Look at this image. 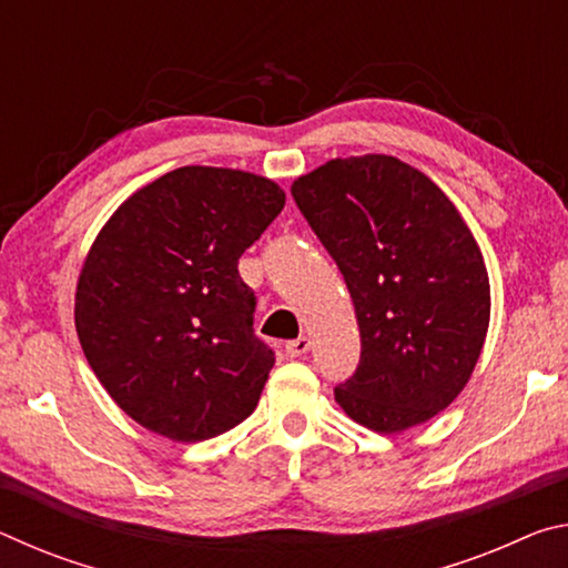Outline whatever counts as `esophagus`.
I'll return each instance as SVG.
<instances>
[{"label":"esophagus","mask_w":568,"mask_h":568,"mask_svg":"<svg viewBox=\"0 0 568 568\" xmlns=\"http://www.w3.org/2000/svg\"><path fill=\"white\" fill-rule=\"evenodd\" d=\"M307 351H311V338H305V335L285 343V353L291 355V358H301V355H305Z\"/></svg>","instance_id":"obj_1"}]
</instances>
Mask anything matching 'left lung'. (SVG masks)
I'll use <instances>...</instances> for the list:
<instances>
[{
  "mask_svg": "<svg viewBox=\"0 0 568 568\" xmlns=\"http://www.w3.org/2000/svg\"><path fill=\"white\" fill-rule=\"evenodd\" d=\"M295 205L338 265L361 363L335 400L378 434L448 408L491 318L484 255L434 180L390 155L331 160L293 182Z\"/></svg>",
  "mask_w": 568,
  "mask_h": 568,
  "instance_id": "1",
  "label": "left lung"
}]
</instances>
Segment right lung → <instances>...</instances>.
<instances>
[{
    "label": "right lung",
    "instance_id": "right-lung-1",
    "mask_svg": "<svg viewBox=\"0 0 568 568\" xmlns=\"http://www.w3.org/2000/svg\"><path fill=\"white\" fill-rule=\"evenodd\" d=\"M283 205L273 180L190 165L140 187L94 237L77 335L104 390L152 434L195 444L255 410L275 353L253 331L237 261Z\"/></svg>",
    "mask_w": 568,
    "mask_h": 568
}]
</instances>
